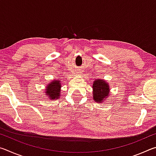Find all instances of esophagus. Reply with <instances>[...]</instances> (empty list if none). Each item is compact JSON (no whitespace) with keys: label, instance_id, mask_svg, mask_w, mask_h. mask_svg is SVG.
Here are the masks:
<instances>
[{"label":"esophagus","instance_id":"1","mask_svg":"<svg viewBox=\"0 0 156 156\" xmlns=\"http://www.w3.org/2000/svg\"><path fill=\"white\" fill-rule=\"evenodd\" d=\"M76 73H77L78 74H81V73H82L81 72H78V71H77V72H76Z\"/></svg>","mask_w":156,"mask_h":156}]
</instances>
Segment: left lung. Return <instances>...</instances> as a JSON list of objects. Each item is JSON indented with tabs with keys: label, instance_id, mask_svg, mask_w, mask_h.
<instances>
[{
	"label": "left lung",
	"instance_id": "obj_1",
	"mask_svg": "<svg viewBox=\"0 0 156 156\" xmlns=\"http://www.w3.org/2000/svg\"><path fill=\"white\" fill-rule=\"evenodd\" d=\"M93 99L98 103H102L109 97V84L103 79H96L93 83Z\"/></svg>",
	"mask_w": 156,
	"mask_h": 156
}]
</instances>
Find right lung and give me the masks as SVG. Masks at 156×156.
<instances>
[{
    "instance_id": "right-lung-1",
    "label": "right lung",
    "mask_w": 156,
    "mask_h": 156,
    "mask_svg": "<svg viewBox=\"0 0 156 156\" xmlns=\"http://www.w3.org/2000/svg\"><path fill=\"white\" fill-rule=\"evenodd\" d=\"M61 84L60 80H54L47 84L46 89H44V94L47 98L50 100L59 99L61 92Z\"/></svg>"
}]
</instances>
